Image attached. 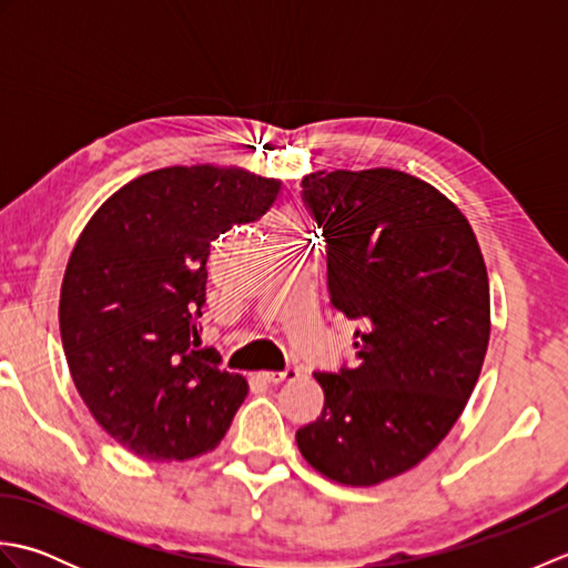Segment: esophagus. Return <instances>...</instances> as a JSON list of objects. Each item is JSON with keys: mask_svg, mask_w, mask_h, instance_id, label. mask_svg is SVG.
Returning a JSON list of instances; mask_svg holds the SVG:
<instances>
[{"mask_svg": "<svg viewBox=\"0 0 568 568\" xmlns=\"http://www.w3.org/2000/svg\"><path fill=\"white\" fill-rule=\"evenodd\" d=\"M258 378L265 381V383L277 385V383H283V381L300 378V368L297 366H287L285 371H263V373H258Z\"/></svg>", "mask_w": 568, "mask_h": 568, "instance_id": "esophagus-1", "label": "esophagus"}]
</instances>
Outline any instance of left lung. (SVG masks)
<instances>
[{
	"label": "left lung",
	"mask_w": 568,
	"mask_h": 568,
	"mask_svg": "<svg viewBox=\"0 0 568 568\" xmlns=\"http://www.w3.org/2000/svg\"><path fill=\"white\" fill-rule=\"evenodd\" d=\"M332 305L358 322L356 366L315 373L322 415L295 439L312 468L376 486L419 464L474 393L490 336L484 256L466 216L390 168L303 178Z\"/></svg>",
	"instance_id": "8db88e82"
}]
</instances>
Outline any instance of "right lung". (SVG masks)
Returning <instances> with one entry per match:
<instances>
[{
  "label": "right lung",
  "mask_w": 568,
  "mask_h": 568,
  "mask_svg": "<svg viewBox=\"0 0 568 568\" xmlns=\"http://www.w3.org/2000/svg\"><path fill=\"white\" fill-rule=\"evenodd\" d=\"M281 180L239 168H163L131 180L80 234L60 287L72 383L102 429L149 462L222 442L248 393L200 344L212 241L258 222Z\"/></svg>",
  "instance_id": "right-lung-1"
}]
</instances>
